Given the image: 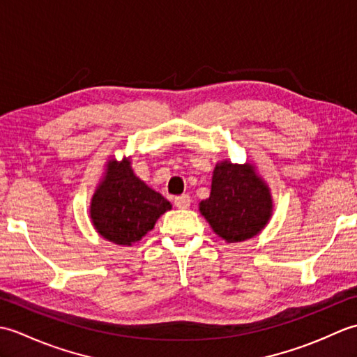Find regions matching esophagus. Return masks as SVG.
I'll list each match as a JSON object with an SVG mask.
<instances>
[{
  "label": "esophagus",
  "mask_w": 357,
  "mask_h": 357,
  "mask_svg": "<svg viewBox=\"0 0 357 357\" xmlns=\"http://www.w3.org/2000/svg\"><path fill=\"white\" fill-rule=\"evenodd\" d=\"M190 202H192V199L188 195H181L174 198V206H176L178 208H188L190 207Z\"/></svg>",
  "instance_id": "34e87169"
}]
</instances>
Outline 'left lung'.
<instances>
[{"instance_id":"1","label":"left lung","mask_w":357,"mask_h":357,"mask_svg":"<svg viewBox=\"0 0 357 357\" xmlns=\"http://www.w3.org/2000/svg\"><path fill=\"white\" fill-rule=\"evenodd\" d=\"M199 211L218 236L230 244L256 236L268 224L273 199L255 165L224 159L215 167L210 196L201 201Z\"/></svg>"}]
</instances>
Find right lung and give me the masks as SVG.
Masks as SVG:
<instances>
[{"label":"right lung","mask_w":357,"mask_h":357,"mask_svg":"<svg viewBox=\"0 0 357 357\" xmlns=\"http://www.w3.org/2000/svg\"><path fill=\"white\" fill-rule=\"evenodd\" d=\"M172 208L161 193L133 173L130 159H109L90 202L95 230L113 244L130 247L153 229L159 216Z\"/></svg>","instance_id":"right-lung-1"}]
</instances>
